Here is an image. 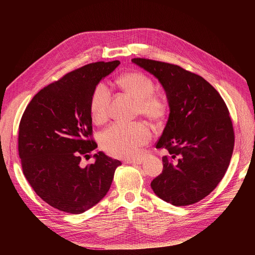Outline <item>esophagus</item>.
<instances>
[{
	"mask_svg": "<svg viewBox=\"0 0 255 255\" xmlns=\"http://www.w3.org/2000/svg\"><path fill=\"white\" fill-rule=\"evenodd\" d=\"M125 163H129V164H141L142 163V159L138 158V159H129V160H125Z\"/></svg>",
	"mask_w": 255,
	"mask_h": 255,
	"instance_id": "1",
	"label": "esophagus"
}]
</instances>
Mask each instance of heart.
I'll return each mask as SVG.
<instances>
[{"label":"heart","mask_w":255,"mask_h":255,"mask_svg":"<svg viewBox=\"0 0 255 255\" xmlns=\"http://www.w3.org/2000/svg\"><path fill=\"white\" fill-rule=\"evenodd\" d=\"M119 88L136 101L137 113L150 123L159 125L169 111V102L166 96L154 91V84L147 76L140 71H129L117 80ZM111 95L108 87L99 84L93 91L90 101V111L95 123L105 122L109 114ZM150 139V130L143 123L115 124L103 132L101 145L110 155L131 159L137 156L139 148Z\"/></svg>","instance_id":"obj_1"}]
</instances>
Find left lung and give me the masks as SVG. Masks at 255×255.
Here are the masks:
<instances>
[{"instance_id": "left-lung-1", "label": "left lung", "mask_w": 255, "mask_h": 255, "mask_svg": "<svg viewBox=\"0 0 255 255\" xmlns=\"http://www.w3.org/2000/svg\"><path fill=\"white\" fill-rule=\"evenodd\" d=\"M132 62L158 80L169 102L156 143L167 155L151 189L173 206L195 204L218 186L230 163L234 131L227 106L205 79L183 67L145 58Z\"/></svg>"}]
</instances>
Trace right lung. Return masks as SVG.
Here are the masks:
<instances>
[{"label":"right lung","instance_id":"add662e5","mask_svg":"<svg viewBox=\"0 0 255 255\" xmlns=\"http://www.w3.org/2000/svg\"><path fill=\"white\" fill-rule=\"evenodd\" d=\"M119 60L90 63L65 75L36 94L22 116L18 150L28 183L44 202L60 211L82 214L97 205L111 187L121 161L103 151L85 167L98 145L90 101L98 84Z\"/></svg>","mask_w":255,"mask_h":255}]
</instances>
